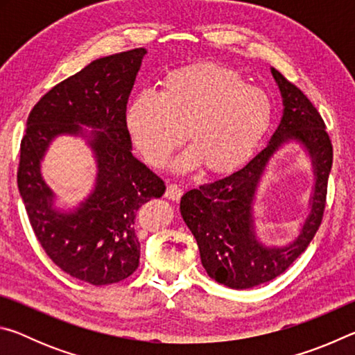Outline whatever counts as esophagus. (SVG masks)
<instances>
[{
  "instance_id": "obj_1",
  "label": "esophagus",
  "mask_w": 355,
  "mask_h": 355,
  "mask_svg": "<svg viewBox=\"0 0 355 355\" xmlns=\"http://www.w3.org/2000/svg\"><path fill=\"white\" fill-rule=\"evenodd\" d=\"M183 196V191L177 184H169L166 189V197L171 200H180V197Z\"/></svg>"
}]
</instances>
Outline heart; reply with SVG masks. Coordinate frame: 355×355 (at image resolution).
I'll return each mask as SVG.
<instances>
[{
  "label": "heart",
  "mask_w": 355,
  "mask_h": 355,
  "mask_svg": "<svg viewBox=\"0 0 355 355\" xmlns=\"http://www.w3.org/2000/svg\"><path fill=\"white\" fill-rule=\"evenodd\" d=\"M271 117V100L260 87L230 69L200 64L167 73L158 94H137L125 111V127L150 166L167 164L184 130L191 146L173 167L188 172L205 164L208 172L224 173L249 159Z\"/></svg>",
  "instance_id": "b5f03b06"
}]
</instances>
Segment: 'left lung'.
<instances>
[{
    "label": "left lung",
    "mask_w": 355,
    "mask_h": 355,
    "mask_svg": "<svg viewBox=\"0 0 355 355\" xmlns=\"http://www.w3.org/2000/svg\"><path fill=\"white\" fill-rule=\"evenodd\" d=\"M284 103L277 130L268 146L230 175L183 194L180 211L194 235L209 277L233 290H248L279 277L309 248L321 225L334 150L326 125L304 92L271 69ZM290 141L309 155L315 183L311 211L298 236L284 246H266L256 236L253 203L268 161Z\"/></svg>",
    "instance_id": "1"
}]
</instances>
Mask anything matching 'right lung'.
<instances>
[{"mask_svg":"<svg viewBox=\"0 0 355 355\" xmlns=\"http://www.w3.org/2000/svg\"><path fill=\"white\" fill-rule=\"evenodd\" d=\"M146 48L95 59L56 84L29 112L21 139L19 191L31 227L53 263L91 285L130 277L139 266L136 213L164 194V182L131 153L125 111ZM91 128L87 132L85 128ZM83 137L93 150V191L73 209H59L41 175L55 139Z\"/></svg>","mask_w":355,"mask_h":355,"instance_id":"1","label":"right lung"}]
</instances>
